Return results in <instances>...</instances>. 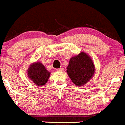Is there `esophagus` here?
Wrapping results in <instances>:
<instances>
[{
    "instance_id": "34e87169",
    "label": "esophagus",
    "mask_w": 125,
    "mask_h": 125,
    "mask_svg": "<svg viewBox=\"0 0 125 125\" xmlns=\"http://www.w3.org/2000/svg\"><path fill=\"white\" fill-rule=\"evenodd\" d=\"M56 71H64V68H58V69H56Z\"/></svg>"
}]
</instances>
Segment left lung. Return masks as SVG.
Masks as SVG:
<instances>
[{
	"label": "left lung",
	"mask_w": 125,
	"mask_h": 125,
	"mask_svg": "<svg viewBox=\"0 0 125 125\" xmlns=\"http://www.w3.org/2000/svg\"><path fill=\"white\" fill-rule=\"evenodd\" d=\"M95 73L93 61L85 52L70 59L67 73L76 86H82L90 80Z\"/></svg>",
	"instance_id": "8db88e82"
}]
</instances>
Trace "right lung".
Masks as SVG:
<instances>
[{
	"instance_id": "obj_1",
	"label": "right lung",
	"mask_w": 125,
	"mask_h": 125,
	"mask_svg": "<svg viewBox=\"0 0 125 125\" xmlns=\"http://www.w3.org/2000/svg\"><path fill=\"white\" fill-rule=\"evenodd\" d=\"M51 73L45 69L40 62H35L28 68V76L37 86H42L46 83Z\"/></svg>"
}]
</instances>
